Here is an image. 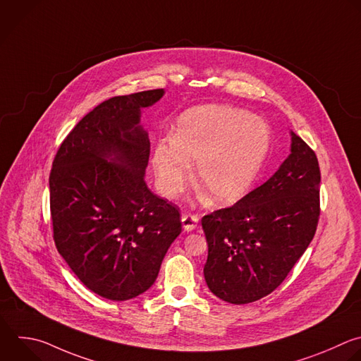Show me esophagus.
Here are the masks:
<instances>
[{"instance_id":"1","label":"esophagus","mask_w":361,"mask_h":361,"mask_svg":"<svg viewBox=\"0 0 361 361\" xmlns=\"http://www.w3.org/2000/svg\"><path fill=\"white\" fill-rule=\"evenodd\" d=\"M181 222H183V228L187 232H191L197 228L198 224V216L194 214H183L181 215Z\"/></svg>"}]
</instances>
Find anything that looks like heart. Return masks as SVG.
<instances>
[{"label": "heart", "instance_id": "b5f03b06", "mask_svg": "<svg viewBox=\"0 0 361 361\" xmlns=\"http://www.w3.org/2000/svg\"><path fill=\"white\" fill-rule=\"evenodd\" d=\"M269 149L264 120L222 104L187 110L177 120L173 140H160L152 157L157 184L166 197H176L191 180L211 202L225 205L245 195Z\"/></svg>", "mask_w": 361, "mask_h": 361}]
</instances>
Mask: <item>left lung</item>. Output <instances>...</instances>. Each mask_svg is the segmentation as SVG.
I'll return each mask as SVG.
<instances>
[{"mask_svg":"<svg viewBox=\"0 0 361 361\" xmlns=\"http://www.w3.org/2000/svg\"><path fill=\"white\" fill-rule=\"evenodd\" d=\"M290 154L262 185L204 215V278L219 299L245 305L274 292L303 255L320 215L314 152L290 132Z\"/></svg>","mask_w":361,"mask_h":361,"instance_id":"left-lung-1","label":"left lung"}]
</instances>
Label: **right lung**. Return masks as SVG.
<instances>
[{
  "mask_svg": "<svg viewBox=\"0 0 361 361\" xmlns=\"http://www.w3.org/2000/svg\"><path fill=\"white\" fill-rule=\"evenodd\" d=\"M163 94L153 89L104 100L66 136L52 163L56 250L87 289L109 300L146 292L181 232L178 208L145 181L150 140L140 114Z\"/></svg>",
  "mask_w": 361,
  "mask_h": 361,
  "instance_id": "right-lung-1",
  "label": "right lung"
}]
</instances>
